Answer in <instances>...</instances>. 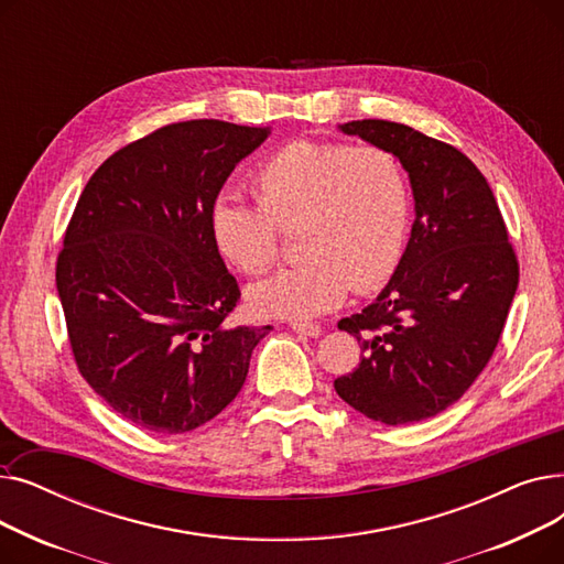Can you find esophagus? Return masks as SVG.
I'll return each instance as SVG.
<instances>
[{
  "mask_svg": "<svg viewBox=\"0 0 564 564\" xmlns=\"http://www.w3.org/2000/svg\"><path fill=\"white\" fill-rule=\"evenodd\" d=\"M290 329L297 332V334H304L308 338H317L322 334L319 324H313V322H290Z\"/></svg>",
  "mask_w": 564,
  "mask_h": 564,
  "instance_id": "esophagus-1",
  "label": "esophagus"
}]
</instances>
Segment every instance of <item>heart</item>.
Here are the masks:
<instances>
[{"label": "heart", "mask_w": 564, "mask_h": 564, "mask_svg": "<svg viewBox=\"0 0 564 564\" xmlns=\"http://www.w3.org/2000/svg\"><path fill=\"white\" fill-rule=\"evenodd\" d=\"M258 205L219 194L210 207L217 251L245 274L279 256V230L300 224L302 262L247 290L267 317H317L338 308L349 290L372 292L402 262L413 196L404 164L387 148L294 139L251 175Z\"/></svg>", "instance_id": "heart-1"}]
</instances>
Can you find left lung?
<instances>
[{
    "label": "left lung",
    "mask_w": 564,
    "mask_h": 564,
    "mask_svg": "<svg viewBox=\"0 0 564 564\" xmlns=\"http://www.w3.org/2000/svg\"><path fill=\"white\" fill-rule=\"evenodd\" d=\"M338 130L398 155L416 219L387 288L338 322L364 359L334 389L370 421L419 423L457 402L491 359L519 285L517 256L485 175L457 148L377 118Z\"/></svg>",
    "instance_id": "left-lung-1"
}]
</instances>
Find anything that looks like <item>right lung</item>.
<instances>
[{
  "label": "right lung",
  "mask_w": 564,
  "mask_h": 564,
  "mask_svg": "<svg viewBox=\"0 0 564 564\" xmlns=\"http://www.w3.org/2000/svg\"><path fill=\"white\" fill-rule=\"evenodd\" d=\"M272 134L185 121L113 153L86 183L56 290L82 377L141 430L183 434L240 393L267 327H230L240 288L213 242L226 177Z\"/></svg>",
  "instance_id": "right-lung-1"
}]
</instances>
